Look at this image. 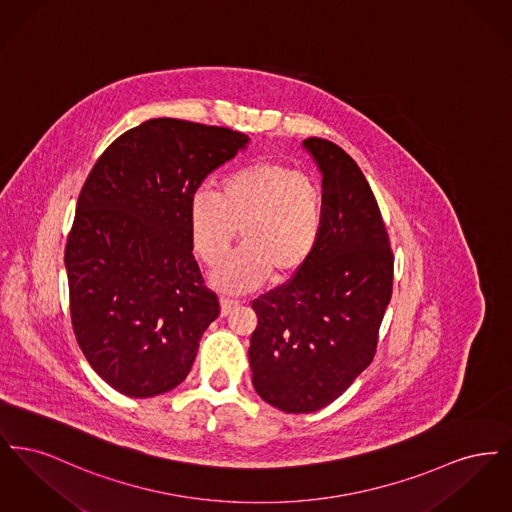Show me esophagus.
<instances>
[{"instance_id": "obj_1", "label": "esophagus", "mask_w": 512, "mask_h": 512, "mask_svg": "<svg viewBox=\"0 0 512 512\" xmlns=\"http://www.w3.org/2000/svg\"><path fill=\"white\" fill-rule=\"evenodd\" d=\"M238 305H240V301L230 299V297H222V299H220V315H222V317L230 315Z\"/></svg>"}]
</instances>
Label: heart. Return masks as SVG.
<instances>
[{
    "mask_svg": "<svg viewBox=\"0 0 512 512\" xmlns=\"http://www.w3.org/2000/svg\"><path fill=\"white\" fill-rule=\"evenodd\" d=\"M190 224L209 265L226 257L242 230L244 247L213 272V282L226 292H251L270 272L284 280L311 259L322 234L324 201L309 176L284 163L259 161L228 174L220 195L197 190Z\"/></svg>",
    "mask_w": 512,
    "mask_h": 512,
    "instance_id": "1",
    "label": "heart"
}]
</instances>
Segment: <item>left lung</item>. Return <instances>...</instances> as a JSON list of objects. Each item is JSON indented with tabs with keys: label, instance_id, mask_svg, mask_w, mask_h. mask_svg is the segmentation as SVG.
<instances>
[{
	"label": "left lung",
	"instance_id": "left-lung-1",
	"mask_svg": "<svg viewBox=\"0 0 512 512\" xmlns=\"http://www.w3.org/2000/svg\"><path fill=\"white\" fill-rule=\"evenodd\" d=\"M322 174L317 249L292 280L253 301V388L284 413H315L372 363L390 305L393 253L365 174L340 146L309 138Z\"/></svg>",
	"mask_w": 512,
	"mask_h": 512
}]
</instances>
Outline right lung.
Masks as SVG:
<instances>
[{
    "mask_svg": "<svg viewBox=\"0 0 512 512\" xmlns=\"http://www.w3.org/2000/svg\"><path fill=\"white\" fill-rule=\"evenodd\" d=\"M247 144L230 128L151 119L107 147L82 186L65 249L74 336L122 395L184 382L219 317L192 253L190 201Z\"/></svg>",
    "mask_w": 512,
    "mask_h": 512,
    "instance_id": "obj_1",
    "label": "right lung"
}]
</instances>
